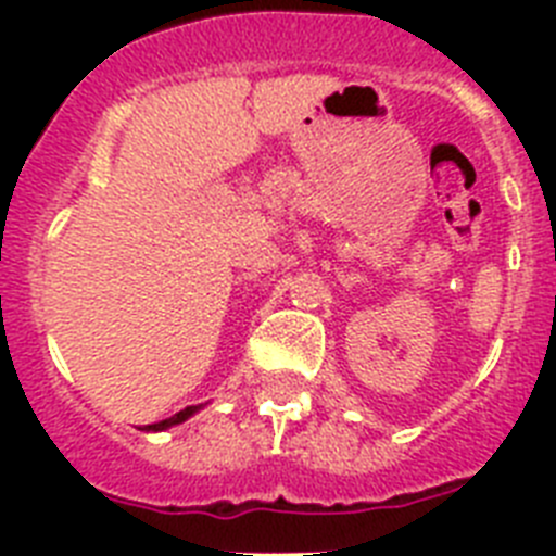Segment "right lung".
<instances>
[{
	"label": "right lung",
	"mask_w": 556,
	"mask_h": 556,
	"mask_svg": "<svg viewBox=\"0 0 556 556\" xmlns=\"http://www.w3.org/2000/svg\"><path fill=\"white\" fill-rule=\"evenodd\" d=\"M194 406H186V409H180L178 415H172V417H166V420H159V424H152V426H147V429H152V431H161V429H169V426H175V424H180V420H186V417L189 415H194Z\"/></svg>",
	"instance_id": "1"
}]
</instances>
